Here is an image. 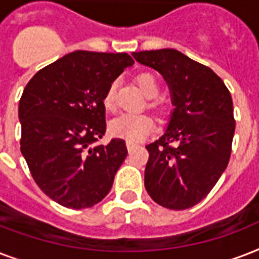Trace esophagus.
<instances>
[{"label": "esophagus", "mask_w": 259, "mask_h": 259, "mask_svg": "<svg viewBox=\"0 0 259 259\" xmlns=\"http://www.w3.org/2000/svg\"><path fill=\"white\" fill-rule=\"evenodd\" d=\"M127 148H128V151H132V150L135 148V144L131 143V142H127Z\"/></svg>", "instance_id": "obj_1"}]
</instances>
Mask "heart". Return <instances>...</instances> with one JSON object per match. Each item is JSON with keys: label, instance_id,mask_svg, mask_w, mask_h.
Instances as JSON below:
<instances>
[{"label": "heart", "instance_id": "b5f03b06", "mask_svg": "<svg viewBox=\"0 0 259 259\" xmlns=\"http://www.w3.org/2000/svg\"><path fill=\"white\" fill-rule=\"evenodd\" d=\"M136 82L140 90L147 97H155L159 92V83L152 74L143 73L136 77ZM116 98V82L108 86L104 96V105L107 109L115 108ZM152 105H159L158 101L152 102ZM109 130L112 135L125 139L128 142H139L148 136L154 130V120L146 113H123L117 116L109 123Z\"/></svg>", "mask_w": 259, "mask_h": 259}]
</instances>
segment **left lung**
<instances>
[{
  "instance_id": "left-lung-1",
  "label": "left lung",
  "mask_w": 259,
  "mask_h": 259,
  "mask_svg": "<svg viewBox=\"0 0 259 259\" xmlns=\"http://www.w3.org/2000/svg\"><path fill=\"white\" fill-rule=\"evenodd\" d=\"M132 57L161 74L174 107L165 132L146 146L144 186L159 205L188 209L206 197L228 165L235 132L231 94L209 67L177 50Z\"/></svg>"
}]
</instances>
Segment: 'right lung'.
Masks as SVG:
<instances>
[{
	"mask_svg": "<svg viewBox=\"0 0 259 259\" xmlns=\"http://www.w3.org/2000/svg\"><path fill=\"white\" fill-rule=\"evenodd\" d=\"M134 65L128 54L74 51L32 77L19 104L21 154L40 189L82 209L105 197L127 157L123 139L98 144L108 86Z\"/></svg>",
	"mask_w": 259,
	"mask_h": 259,
	"instance_id": "1",
	"label": "right lung"
}]
</instances>
